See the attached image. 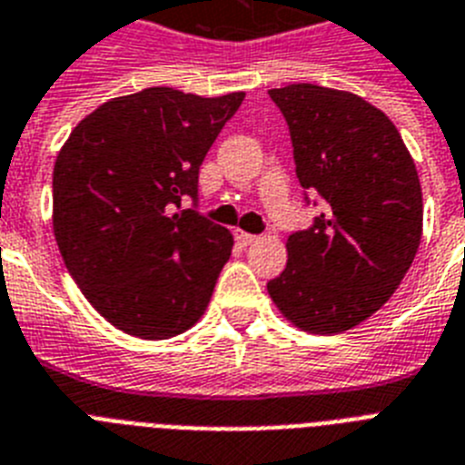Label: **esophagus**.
<instances>
[{"label":"esophagus","instance_id":"esophagus-1","mask_svg":"<svg viewBox=\"0 0 465 465\" xmlns=\"http://www.w3.org/2000/svg\"><path fill=\"white\" fill-rule=\"evenodd\" d=\"M233 236H236L239 245H251V243H255V239H258V236H252V233L241 232V229H236V233H233Z\"/></svg>","mask_w":465,"mask_h":465}]
</instances>
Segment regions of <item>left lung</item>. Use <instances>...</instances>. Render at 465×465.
Instances as JSON below:
<instances>
[{"instance_id": "left-lung-1", "label": "left lung", "mask_w": 465, "mask_h": 465, "mask_svg": "<svg viewBox=\"0 0 465 465\" xmlns=\"http://www.w3.org/2000/svg\"><path fill=\"white\" fill-rule=\"evenodd\" d=\"M270 97L289 124L305 200L318 195L322 213L289 236V262L267 292L301 330L339 334L380 311L416 258V164L390 116L363 97L312 83Z\"/></svg>"}]
</instances>
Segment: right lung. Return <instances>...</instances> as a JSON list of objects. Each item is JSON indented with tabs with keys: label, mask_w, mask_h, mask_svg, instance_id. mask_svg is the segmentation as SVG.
Here are the masks:
<instances>
[{
	"label": "right lung",
	"mask_w": 465,
	"mask_h": 465,
	"mask_svg": "<svg viewBox=\"0 0 465 465\" xmlns=\"http://www.w3.org/2000/svg\"><path fill=\"white\" fill-rule=\"evenodd\" d=\"M243 97L145 88L104 102L59 150L56 245L116 330L169 339L205 312L233 236L198 210H175L186 198L198 205L200 164Z\"/></svg>",
	"instance_id": "obj_1"
}]
</instances>
